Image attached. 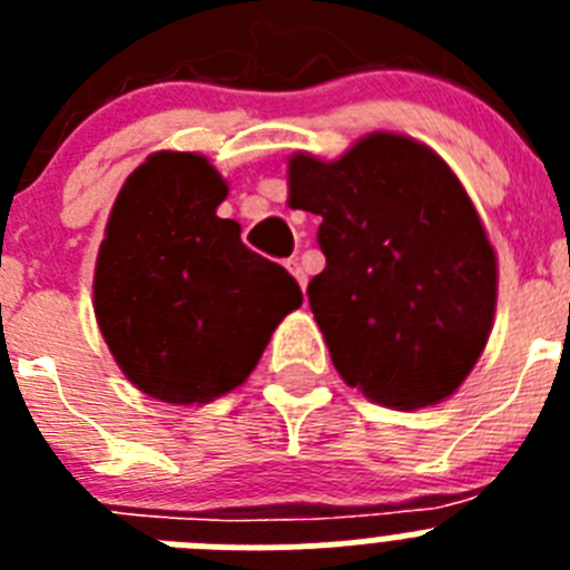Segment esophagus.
<instances>
[{
	"instance_id": "esophagus-1",
	"label": "esophagus",
	"mask_w": 570,
	"mask_h": 570,
	"mask_svg": "<svg viewBox=\"0 0 570 570\" xmlns=\"http://www.w3.org/2000/svg\"><path fill=\"white\" fill-rule=\"evenodd\" d=\"M285 265H288V271L296 276V282H299L302 288H305V285H308V274H305V268H302V262L296 259V256H291V259L285 262Z\"/></svg>"
}]
</instances>
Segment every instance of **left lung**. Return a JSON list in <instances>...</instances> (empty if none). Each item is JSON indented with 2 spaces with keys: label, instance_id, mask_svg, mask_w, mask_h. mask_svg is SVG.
Instances as JSON below:
<instances>
[{
  "label": "left lung",
  "instance_id": "1",
  "mask_svg": "<svg viewBox=\"0 0 570 570\" xmlns=\"http://www.w3.org/2000/svg\"><path fill=\"white\" fill-rule=\"evenodd\" d=\"M288 188L291 208L322 216L308 299L342 380L396 411L454 394L491 334L497 256L451 168L371 134L336 163L296 154Z\"/></svg>",
  "mask_w": 570,
  "mask_h": 570
}]
</instances>
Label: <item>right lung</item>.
<instances>
[{
	"mask_svg": "<svg viewBox=\"0 0 570 570\" xmlns=\"http://www.w3.org/2000/svg\"><path fill=\"white\" fill-rule=\"evenodd\" d=\"M225 196L205 156L159 150L110 210L94 311L122 374L154 400L194 405L234 391L302 305L294 276L216 216Z\"/></svg>",
	"mask_w": 570,
	"mask_h": 570,
	"instance_id": "1",
	"label": "right lung"
}]
</instances>
